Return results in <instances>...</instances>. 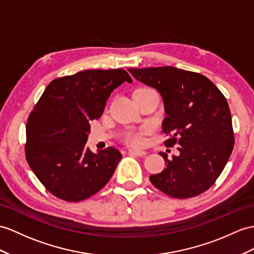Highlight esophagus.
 Listing matches in <instances>:
<instances>
[{"label":"esophagus","instance_id":"esophagus-1","mask_svg":"<svg viewBox=\"0 0 254 254\" xmlns=\"http://www.w3.org/2000/svg\"><path fill=\"white\" fill-rule=\"evenodd\" d=\"M128 153L130 154V155H134V156H144L146 152L144 151H141V150H134V148H129Z\"/></svg>","mask_w":254,"mask_h":254}]
</instances>
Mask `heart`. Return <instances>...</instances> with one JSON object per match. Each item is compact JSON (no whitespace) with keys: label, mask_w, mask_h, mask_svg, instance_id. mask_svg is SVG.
<instances>
[{"label":"heart","mask_w":254,"mask_h":254,"mask_svg":"<svg viewBox=\"0 0 254 254\" xmlns=\"http://www.w3.org/2000/svg\"><path fill=\"white\" fill-rule=\"evenodd\" d=\"M148 131V128H142L140 131H130L124 135V141L129 145L139 146L144 143V134Z\"/></svg>","instance_id":"b5f03b06"}]
</instances>
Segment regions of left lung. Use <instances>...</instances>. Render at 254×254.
<instances>
[{
    "instance_id": "left-lung-1",
    "label": "left lung",
    "mask_w": 254,
    "mask_h": 254,
    "mask_svg": "<svg viewBox=\"0 0 254 254\" xmlns=\"http://www.w3.org/2000/svg\"><path fill=\"white\" fill-rule=\"evenodd\" d=\"M139 82L157 89L166 117L165 145H179L178 156L160 153L166 168L152 184L175 198H190L211 188L230 158L235 139L226 98L199 73L174 66L128 69Z\"/></svg>"
}]
</instances>
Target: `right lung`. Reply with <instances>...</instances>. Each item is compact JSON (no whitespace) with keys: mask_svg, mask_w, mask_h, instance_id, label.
I'll return each mask as SVG.
<instances>
[{"mask_svg":"<svg viewBox=\"0 0 254 254\" xmlns=\"http://www.w3.org/2000/svg\"><path fill=\"white\" fill-rule=\"evenodd\" d=\"M132 83L123 69L86 70L52 80L28 117L26 158L51 193L80 201L113 176L122 154L114 147L92 153L85 146L90 121L101 117L111 92Z\"/></svg>","mask_w":254,"mask_h":254,"instance_id":"obj_1","label":"right lung"}]
</instances>
